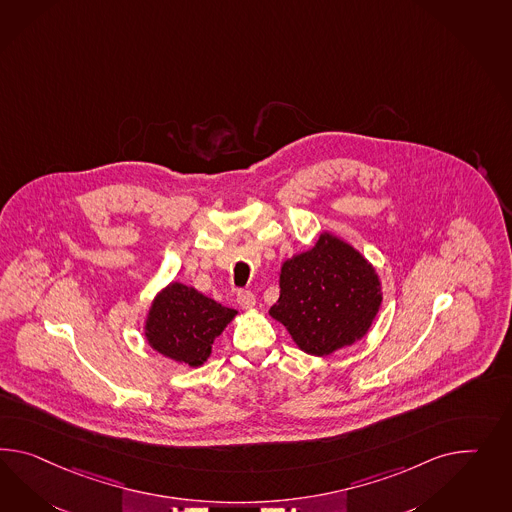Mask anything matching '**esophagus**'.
<instances>
[{"mask_svg": "<svg viewBox=\"0 0 512 512\" xmlns=\"http://www.w3.org/2000/svg\"><path fill=\"white\" fill-rule=\"evenodd\" d=\"M236 302L242 309H251L255 305V294L251 291L236 292Z\"/></svg>", "mask_w": 512, "mask_h": 512, "instance_id": "1", "label": "esophagus"}]
</instances>
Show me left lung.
<instances>
[{"label":"left lung","instance_id":"obj_1","mask_svg":"<svg viewBox=\"0 0 512 512\" xmlns=\"http://www.w3.org/2000/svg\"><path fill=\"white\" fill-rule=\"evenodd\" d=\"M279 289L270 315L313 356H328L361 339L382 304L373 266L328 233L315 248L283 263Z\"/></svg>","mask_w":512,"mask_h":512}]
</instances>
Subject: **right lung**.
<instances>
[{"mask_svg":"<svg viewBox=\"0 0 512 512\" xmlns=\"http://www.w3.org/2000/svg\"><path fill=\"white\" fill-rule=\"evenodd\" d=\"M235 315V309L192 287L171 283L152 302L145 335L160 354L197 367L207 361L214 339Z\"/></svg>","mask_w":512,"mask_h":512,"instance_id":"right-lung-1","label":"right lung"}]
</instances>
